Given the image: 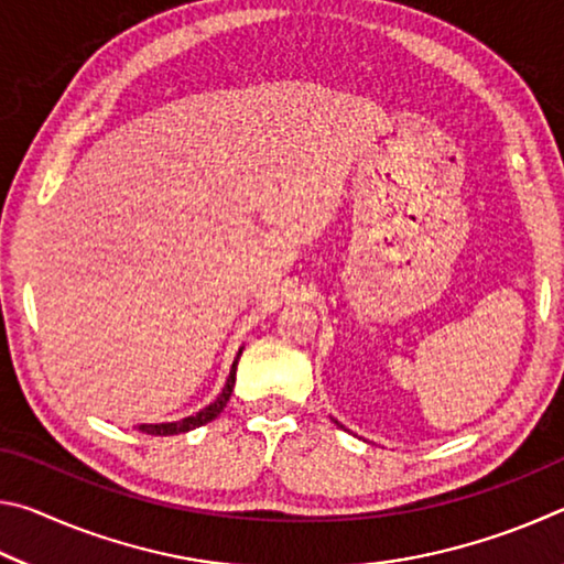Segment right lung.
<instances>
[{
	"mask_svg": "<svg viewBox=\"0 0 564 564\" xmlns=\"http://www.w3.org/2000/svg\"><path fill=\"white\" fill-rule=\"evenodd\" d=\"M238 356H241V350H238ZM236 366H238V358L234 360L231 373H228V380H226V386H224V390H221V395H218V398L214 400V403L208 405V408L198 410L196 415H188V417H184V420H178V423L137 425V431L147 433V435H176V433H188V431H194V427H198V425L212 423V420H214V417H218V413H221V410L226 408L228 398H231V393H234V383H236Z\"/></svg>",
	"mask_w": 564,
	"mask_h": 564,
	"instance_id": "right-lung-1",
	"label": "right lung"
}]
</instances>
